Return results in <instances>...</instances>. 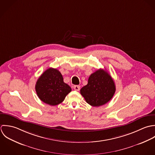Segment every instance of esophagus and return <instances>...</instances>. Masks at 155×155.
Instances as JSON below:
<instances>
[{
  "label": "esophagus",
  "mask_w": 155,
  "mask_h": 155,
  "mask_svg": "<svg viewBox=\"0 0 155 155\" xmlns=\"http://www.w3.org/2000/svg\"><path fill=\"white\" fill-rule=\"evenodd\" d=\"M74 89L75 91H79L80 89V86H77V85H75L74 86Z\"/></svg>",
  "instance_id": "esophagus-1"
}]
</instances>
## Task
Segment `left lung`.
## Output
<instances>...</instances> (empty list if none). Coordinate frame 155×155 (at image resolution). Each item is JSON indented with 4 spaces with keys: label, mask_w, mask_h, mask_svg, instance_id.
Listing matches in <instances>:
<instances>
[{
    "label": "left lung",
    "mask_w": 155,
    "mask_h": 155,
    "mask_svg": "<svg viewBox=\"0 0 155 155\" xmlns=\"http://www.w3.org/2000/svg\"><path fill=\"white\" fill-rule=\"evenodd\" d=\"M116 86L111 75L100 69L92 74L86 86L80 90L81 94L87 103L93 107H99L107 104L113 97Z\"/></svg>",
    "instance_id": "obj_1"
}]
</instances>
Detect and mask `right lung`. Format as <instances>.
Here are the masks:
<instances>
[{"label": "right lung", "instance_id": "1", "mask_svg": "<svg viewBox=\"0 0 155 155\" xmlns=\"http://www.w3.org/2000/svg\"><path fill=\"white\" fill-rule=\"evenodd\" d=\"M35 90L42 102L51 106L61 104L72 91L71 87L64 83L61 73L52 68L47 69L39 77Z\"/></svg>", "mask_w": 155, "mask_h": 155}]
</instances>
